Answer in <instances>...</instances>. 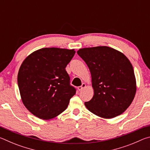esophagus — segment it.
<instances>
[{"label": "esophagus", "instance_id": "esophagus-1", "mask_svg": "<svg viewBox=\"0 0 150 150\" xmlns=\"http://www.w3.org/2000/svg\"><path fill=\"white\" fill-rule=\"evenodd\" d=\"M85 87H86V84H85V83H83L82 85L80 86V87H77V89H78V91H82V89H83V88H85Z\"/></svg>", "mask_w": 150, "mask_h": 150}]
</instances>
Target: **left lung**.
Here are the masks:
<instances>
[{
  "label": "left lung",
  "instance_id": "obj_1",
  "mask_svg": "<svg viewBox=\"0 0 150 150\" xmlns=\"http://www.w3.org/2000/svg\"><path fill=\"white\" fill-rule=\"evenodd\" d=\"M77 54L87 63L94 95L85 103L88 110L105 119L120 115L136 93L132 65L125 55L108 46L81 48Z\"/></svg>",
  "mask_w": 150,
  "mask_h": 150
}]
</instances>
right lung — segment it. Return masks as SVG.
Listing matches in <instances>:
<instances>
[{"label":"right lung","mask_w":150,"mask_h":150,"mask_svg":"<svg viewBox=\"0 0 150 150\" xmlns=\"http://www.w3.org/2000/svg\"><path fill=\"white\" fill-rule=\"evenodd\" d=\"M75 54L74 49L44 47L23 61L18 85L22 103L33 115L50 120L67 108L76 91L65 67Z\"/></svg>","instance_id":"right-lung-1"}]
</instances>
